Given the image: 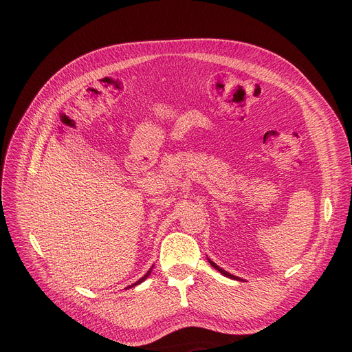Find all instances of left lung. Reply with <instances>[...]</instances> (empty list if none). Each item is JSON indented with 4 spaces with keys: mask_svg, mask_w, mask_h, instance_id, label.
I'll use <instances>...</instances> for the list:
<instances>
[{
    "mask_svg": "<svg viewBox=\"0 0 352 352\" xmlns=\"http://www.w3.org/2000/svg\"><path fill=\"white\" fill-rule=\"evenodd\" d=\"M207 260H208V263H210V264H211V265H212V267H214V268H215V270H217V271H219V272H221V274H223V275H226V276H228V278H232V280H236V281H243V280H241V278H239V276H235V275H232V274H230V272H227V271H226V270H223V268H219V267H218V265H217V264H215V263H212V261H211V260H210V258H208V256H207Z\"/></svg>",
    "mask_w": 352,
    "mask_h": 352,
    "instance_id": "1",
    "label": "left lung"
}]
</instances>
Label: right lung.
I'll use <instances>...</instances> for the list:
<instances>
[{"mask_svg": "<svg viewBox=\"0 0 352 352\" xmlns=\"http://www.w3.org/2000/svg\"><path fill=\"white\" fill-rule=\"evenodd\" d=\"M153 268H154V265H153V267H151V268H150V270H148V271H146V274H145V275H144V276H141V278H140V280H138V281H137V283H134V284H133V285H129V287H126V288H133V287H135V285H138V284H141V283H142V281H144V280H146V278H148V276H150V274H151V271H153Z\"/></svg>", "mask_w": 352, "mask_h": 352, "instance_id": "1", "label": "right lung"}]
</instances>
